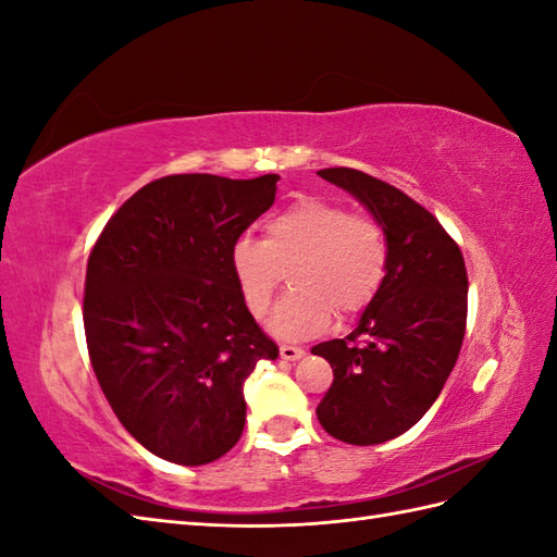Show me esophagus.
<instances>
[{
  "label": "esophagus",
  "instance_id": "esophagus-1",
  "mask_svg": "<svg viewBox=\"0 0 557 557\" xmlns=\"http://www.w3.org/2000/svg\"><path fill=\"white\" fill-rule=\"evenodd\" d=\"M304 349L301 347H297V345H282L280 347V357L285 359V361H297V359H301L304 357Z\"/></svg>",
  "mask_w": 557,
  "mask_h": 557
}]
</instances>
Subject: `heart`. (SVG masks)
<instances>
[{"instance_id":"heart-1","label":"heart","mask_w":557,"mask_h":557,"mask_svg":"<svg viewBox=\"0 0 557 557\" xmlns=\"http://www.w3.org/2000/svg\"><path fill=\"white\" fill-rule=\"evenodd\" d=\"M387 239L371 218L349 215L333 200L306 196L268 220L265 239L244 234L232 246V270L246 309L265 315L289 270L294 287L270 315L285 339L321 333L339 318L369 309L387 275Z\"/></svg>"}]
</instances>
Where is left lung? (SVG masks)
<instances>
[{
  "mask_svg": "<svg viewBox=\"0 0 557 557\" xmlns=\"http://www.w3.org/2000/svg\"><path fill=\"white\" fill-rule=\"evenodd\" d=\"M318 176L357 198L387 239L385 282L357 327L311 349L335 373L318 421L342 443L377 445L409 431L455 369L467 327L465 258L443 224L399 188L349 168Z\"/></svg>",
  "mask_w": 557,
  "mask_h": 557,
  "instance_id": "8db88e82",
  "label": "left lung"
}]
</instances>
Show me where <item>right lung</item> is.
I'll use <instances>...</instances> for the list:
<instances>
[{
  "label": "right lung",
  "instance_id": "add662e5",
  "mask_svg": "<svg viewBox=\"0 0 557 557\" xmlns=\"http://www.w3.org/2000/svg\"><path fill=\"white\" fill-rule=\"evenodd\" d=\"M277 182L162 176L114 212L88 258L92 371L116 419L160 459L200 467L227 455L246 423V377L277 359L232 270L234 242Z\"/></svg>",
  "mask_w": 557,
  "mask_h": 557
}]
</instances>
